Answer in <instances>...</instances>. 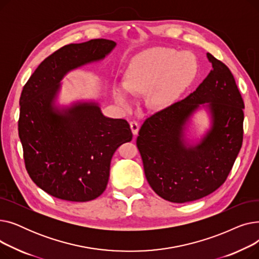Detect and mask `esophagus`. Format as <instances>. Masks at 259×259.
<instances>
[{"instance_id": "obj_1", "label": "esophagus", "mask_w": 259, "mask_h": 259, "mask_svg": "<svg viewBox=\"0 0 259 259\" xmlns=\"http://www.w3.org/2000/svg\"><path fill=\"white\" fill-rule=\"evenodd\" d=\"M130 128H131V131L134 135H137L138 132H139V129H140V126L138 124L137 120H131L130 121Z\"/></svg>"}]
</instances>
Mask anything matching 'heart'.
Segmentation results:
<instances>
[{"label":"heart","instance_id":"b5f03b06","mask_svg":"<svg viewBox=\"0 0 259 259\" xmlns=\"http://www.w3.org/2000/svg\"><path fill=\"white\" fill-rule=\"evenodd\" d=\"M196 62L188 52H178L171 48L148 49L135 58L126 73L125 89L131 94L146 93L149 107L160 109L171 104L191 83L196 74ZM116 102L129 106L127 92L117 88Z\"/></svg>","mask_w":259,"mask_h":259}]
</instances>
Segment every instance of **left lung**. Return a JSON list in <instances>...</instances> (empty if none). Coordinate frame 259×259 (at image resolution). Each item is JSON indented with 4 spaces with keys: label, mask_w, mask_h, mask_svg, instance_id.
<instances>
[{
    "label": "left lung",
    "mask_w": 259,
    "mask_h": 259,
    "mask_svg": "<svg viewBox=\"0 0 259 259\" xmlns=\"http://www.w3.org/2000/svg\"><path fill=\"white\" fill-rule=\"evenodd\" d=\"M207 57L212 70L196 90L147 117L137 139L149 185L172 202L193 201L219 189L242 145L244 104L234 76L222 61L211 53ZM205 102L209 104L212 128L198 145L186 147L185 121Z\"/></svg>",
    "instance_id": "1"
}]
</instances>
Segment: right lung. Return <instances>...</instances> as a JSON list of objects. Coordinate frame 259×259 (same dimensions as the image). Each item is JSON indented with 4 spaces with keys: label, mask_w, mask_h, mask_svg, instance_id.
I'll list each match as a JSON object with an SVG mask.
<instances>
[{
    "label": "right lung",
    "mask_w": 259,
    "mask_h": 259,
    "mask_svg": "<svg viewBox=\"0 0 259 259\" xmlns=\"http://www.w3.org/2000/svg\"><path fill=\"white\" fill-rule=\"evenodd\" d=\"M114 46L105 38L66 45L37 66L22 90L18 129L25 167L37 187L57 198L83 202L99 197L113 153L132 140L128 121L104 116L98 105L53 107L66 72L105 58Z\"/></svg>",
    "instance_id": "obj_1"
}]
</instances>
